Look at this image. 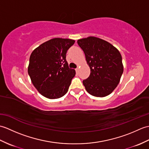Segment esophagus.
I'll return each instance as SVG.
<instances>
[{"label": "esophagus", "mask_w": 149, "mask_h": 149, "mask_svg": "<svg viewBox=\"0 0 149 149\" xmlns=\"http://www.w3.org/2000/svg\"><path fill=\"white\" fill-rule=\"evenodd\" d=\"M78 70H79V68H75V71H76V73H77V72H78Z\"/></svg>", "instance_id": "34e87169"}]
</instances>
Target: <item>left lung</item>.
<instances>
[{
	"label": "left lung",
	"instance_id": "obj_1",
	"mask_svg": "<svg viewBox=\"0 0 149 149\" xmlns=\"http://www.w3.org/2000/svg\"><path fill=\"white\" fill-rule=\"evenodd\" d=\"M90 68V75L83 81L86 91L97 97L113 92L123 72L122 58L118 50L99 38L90 36L77 40Z\"/></svg>",
	"mask_w": 149,
	"mask_h": 149
}]
</instances>
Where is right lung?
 <instances>
[{
	"instance_id": "1",
	"label": "right lung",
	"mask_w": 149,
	"mask_h": 149,
	"mask_svg": "<svg viewBox=\"0 0 149 149\" xmlns=\"http://www.w3.org/2000/svg\"><path fill=\"white\" fill-rule=\"evenodd\" d=\"M74 43V40L56 38L41 44L31 53L28 74L43 96L55 99L67 93L75 71L68 67L66 54Z\"/></svg>"
}]
</instances>
